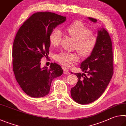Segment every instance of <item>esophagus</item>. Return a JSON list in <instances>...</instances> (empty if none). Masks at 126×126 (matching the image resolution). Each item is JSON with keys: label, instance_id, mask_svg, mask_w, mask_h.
<instances>
[{"label": "esophagus", "instance_id": "1", "mask_svg": "<svg viewBox=\"0 0 126 126\" xmlns=\"http://www.w3.org/2000/svg\"><path fill=\"white\" fill-rule=\"evenodd\" d=\"M63 73H64L66 75H69L70 74L69 71H68V70H66V69H64V70H63Z\"/></svg>", "mask_w": 126, "mask_h": 126}]
</instances>
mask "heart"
<instances>
[{
	"instance_id": "b5f03b06",
	"label": "heart",
	"mask_w": 126,
	"mask_h": 126,
	"mask_svg": "<svg viewBox=\"0 0 126 126\" xmlns=\"http://www.w3.org/2000/svg\"><path fill=\"white\" fill-rule=\"evenodd\" d=\"M67 31L70 36L76 41L75 48L81 56H89L93 52L97 43V37L87 26L80 21H76L68 26ZM62 36L61 31L59 29H55L50 34L51 44L54 46H58ZM56 59L61 64L69 67L78 61L79 57L75 53L61 52L56 55Z\"/></svg>"
}]
</instances>
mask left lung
Segmentation results:
<instances>
[{"instance_id": "8db88e82", "label": "left lung", "mask_w": 126, "mask_h": 126, "mask_svg": "<svg viewBox=\"0 0 126 126\" xmlns=\"http://www.w3.org/2000/svg\"><path fill=\"white\" fill-rule=\"evenodd\" d=\"M94 23L97 20L88 17ZM97 43L90 56L81 63L84 73H76L78 82L71 89L72 98L81 105L89 104L102 95L113 75V53L111 37L103 27L97 30ZM86 73L88 75L84 74Z\"/></svg>"}]
</instances>
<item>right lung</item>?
<instances>
[{
	"mask_svg": "<svg viewBox=\"0 0 126 126\" xmlns=\"http://www.w3.org/2000/svg\"><path fill=\"white\" fill-rule=\"evenodd\" d=\"M66 20V17L51 12L32 15L17 32L13 46V66L15 79L25 92L32 97L48 94L53 79L63 70L53 63L41 67L42 57L49 54L50 33Z\"/></svg>",
	"mask_w": 126,
	"mask_h": 126,
	"instance_id": "1",
	"label": "right lung"
}]
</instances>
